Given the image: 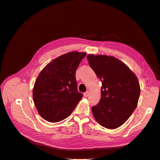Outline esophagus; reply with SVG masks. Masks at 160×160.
<instances>
[{"instance_id":"obj_1","label":"esophagus","mask_w":160,"mask_h":160,"mask_svg":"<svg viewBox=\"0 0 160 160\" xmlns=\"http://www.w3.org/2000/svg\"><path fill=\"white\" fill-rule=\"evenodd\" d=\"M88 95H89V92H88V91H87V92H85L84 93V96L85 97H87L88 96Z\"/></svg>"}]
</instances>
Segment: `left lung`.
<instances>
[{
    "label": "left lung",
    "mask_w": 160,
    "mask_h": 160,
    "mask_svg": "<svg viewBox=\"0 0 160 160\" xmlns=\"http://www.w3.org/2000/svg\"><path fill=\"white\" fill-rule=\"evenodd\" d=\"M89 65L101 80V97L92 112L99 124L116 128L128 119L137 108L140 86L126 65L112 56L87 55Z\"/></svg>",
    "instance_id": "1"
}]
</instances>
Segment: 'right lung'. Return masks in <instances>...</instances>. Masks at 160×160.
Here are the masks:
<instances>
[{
  "label": "right lung",
  "instance_id": "add662e5",
  "mask_svg": "<svg viewBox=\"0 0 160 160\" xmlns=\"http://www.w3.org/2000/svg\"><path fill=\"white\" fill-rule=\"evenodd\" d=\"M86 52L64 54L44 68L36 79L33 99L41 117L50 122L68 118L82 97L77 88L76 71Z\"/></svg>",
  "mask_w": 160,
  "mask_h": 160
}]
</instances>
